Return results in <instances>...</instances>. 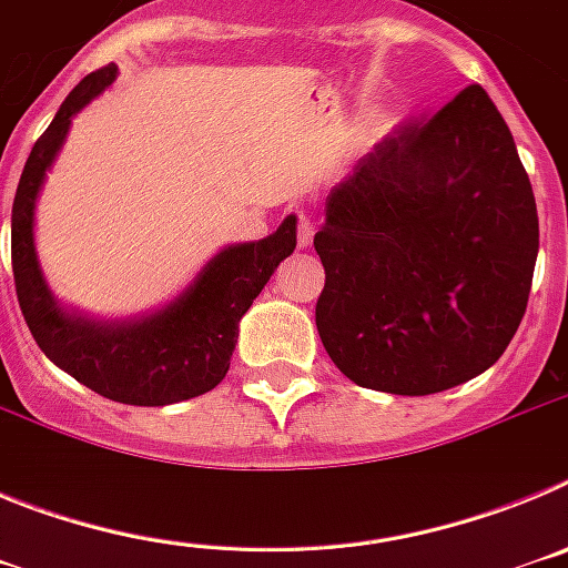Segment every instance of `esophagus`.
I'll return each mask as SVG.
<instances>
[{
	"instance_id": "34e87169",
	"label": "esophagus",
	"mask_w": 568,
	"mask_h": 568,
	"mask_svg": "<svg viewBox=\"0 0 568 568\" xmlns=\"http://www.w3.org/2000/svg\"><path fill=\"white\" fill-rule=\"evenodd\" d=\"M313 235H315V227L313 222H310V215L298 213V247L307 250L310 244H313Z\"/></svg>"
}]
</instances>
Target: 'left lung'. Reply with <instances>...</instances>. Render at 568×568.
<instances>
[{
  "label": "left lung",
  "instance_id": "8db88e82",
  "mask_svg": "<svg viewBox=\"0 0 568 568\" xmlns=\"http://www.w3.org/2000/svg\"><path fill=\"white\" fill-rule=\"evenodd\" d=\"M313 244L315 327L346 378L433 395L489 369L526 313L538 207L486 90L375 144L329 190Z\"/></svg>",
  "mask_w": 568,
  "mask_h": 568
}]
</instances>
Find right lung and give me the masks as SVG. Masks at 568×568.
Here are the masks:
<instances>
[{
  "label": "right lung",
  "mask_w": 568,
  "mask_h": 568,
  "mask_svg": "<svg viewBox=\"0 0 568 568\" xmlns=\"http://www.w3.org/2000/svg\"><path fill=\"white\" fill-rule=\"evenodd\" d=\"M115 70L108 64L70 90L30 150L10 215V261L30 335L59 369L119 404L168 406L222 384L239 341L241 315L253 307L281 261L293 255L295 215H287L267 239L230 244L215 253L193 284L159 313L99 321L64 310L39 270L33 213L73 115L113 84Z\"/></svg>",
  "instance_id": "obj_1"
}]
</instances>
